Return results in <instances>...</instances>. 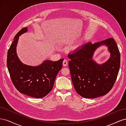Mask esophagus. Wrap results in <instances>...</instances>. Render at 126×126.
<instances>
[{
  "label": "esophagus",
  "instance_id": "1",
  "mask_svg": "<svg viewBox=\"0 0 126 126\" xmlns=\"http://www.w3.org/2000/svg\"><path fill=\"white\" fill-rule=\"evenodd\" d=\"M63 66L64 67H66V66H67L68 65V62H67V60L66 59H64V60L63 61Z\"/></svg>",
  "mask_w": 126,
  "mask_h": 126
}]
</instances>
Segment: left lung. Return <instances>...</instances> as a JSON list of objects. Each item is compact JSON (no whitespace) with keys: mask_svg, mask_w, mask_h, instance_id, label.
I'll list each match as a JSON object with an SVG mask.
<instances>
[{"mask_svg":"<svg viewBox=\"0 0 126 126\" xmlns=\"http://www.w3.org/2000/svg\"><path fill=\"white\" fill-rule=\"evenodd\" d=\"M106 45L110 55L104 63L98 64L93 59L96 49ZM69 66L75 89L83 98L104 96L115 83L120 64L119 49L114 39H107L94 44L86 43L68 55Z\"/></svg>","mask_w":126,"mask_h":126,"instance_id":"left-lung-1","label":"left lung"}]
</instances>
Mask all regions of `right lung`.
<instances>
[{
  "label": "right lung",
  "instance_id": "add662e5",
  "mask_svg": "<svg viewBox=\"0 0 126 126\" xmlns=\"http://www.w3.org/2000/svg\"><path fill=\"white\" fill-rule=\"evenodd\" d=\"M27 32L28 28H23L15 36L7 53V68L14 85L20 93L41 98L52 89L56 76L63 67V59L56 62L46 60L36 66L22 63L17 56L16 47L19 37Z\"/></svg>",
  "mask_w": 126,
  "mask_h": 126
}]
</instances>
